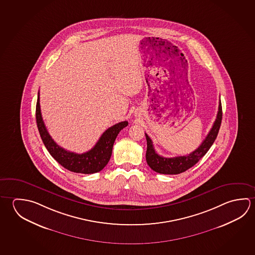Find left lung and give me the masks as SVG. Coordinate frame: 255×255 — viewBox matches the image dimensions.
<instances>
[{"label": "left lung", "mask_w": 255, "mask_h": 255, "mask_svg": "<svg viewBox=\"0 0 255 255\" xmlns=\"http://www.w3.org/2000/svg\"><path fill=\"white\" fill-rule=\"evenodd\" d=\"M221 121H222V107H221V101L219 100V111H218L217 118L215 120L212 128L210 129V132L200 145V147L186 156L165 157L158 155L153 147L151 138L147 136V133H145L146 139H147L146 160H147V165H149V167L156 173L164 174H181L189 168H191L201 159L202 156L205 155L210 147L212 146V144L214 143L215 139L219 133Z\"/></svg>", "instance_id": "obj_1"}]
</instances>
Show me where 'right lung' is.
<instances>
[{
  "label": "right lung",
  "instance_id": "obj_1",
  "mask_svg": "<svg viewBox=\"0 0 255 255\" xmlns=\"http://www.w3.org/2000/svg\"><path fill=\"white\" fill-rule=\"evenodd\" d=\"M36 119L41 138L51 156L64 168L74 173L88 174L98 173L108 165L112 155L113 146L117 135L121 129L128 126L127 121L121 122L113 126L102 134L99 141L90 150L82 154H77L60 147L50 136L41 115L39 92L36 102Z\"/></svg>",
  "mask_w": 255,
  "mask_h": 255
}]
</instances>
